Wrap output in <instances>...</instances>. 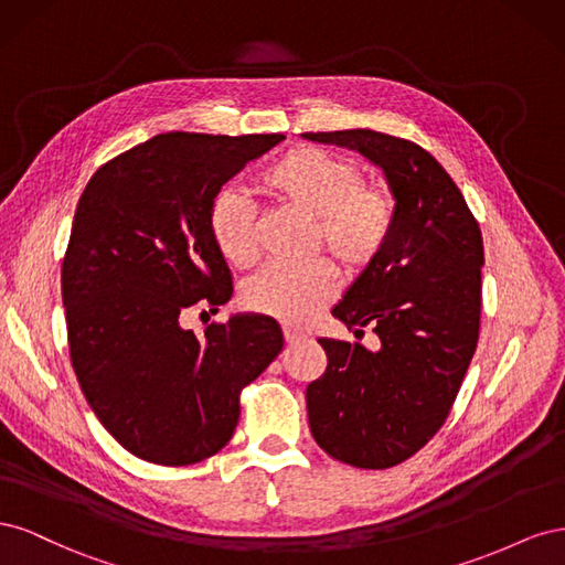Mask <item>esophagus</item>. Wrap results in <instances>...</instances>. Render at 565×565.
I'll list each match as a JSON object with an SVG mask.
<instances>
[{"label": "esophagus", "mask_w": 565, "mask_h": 565, "mask_svg": "<svg viewBox=\"0 0 565 565\" xmlns=\"http://www.w3.org/2000/svg\"><path fill=\"white\" fill-rule=\"evenodd\" d=\"M282 334H285L287 347H297L299 341H303V339H306V334H303V332H299V330H295V328H282Z\"/></svg>", "instance_id": "esophagus-1"}]
</instances>
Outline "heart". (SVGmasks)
I'll return each instance as SVG.
<instances>
[{
  "instance_id": "b5f03b06",
  "label": "heart",
  "mask_w": 565,
  "mask_h": 565,
  "mask_svg": "<svg viewBox=\"0 0 565 565\" xmlns=\"http://www.w3.org/2000/svg\"><path fill=\"white\" fill-rule=\"evenodd\" d=\"M256 185L280 207L316 221L313 245L324 247L349 276L365 273L386 249L396 226V198L388 185L363 181L353 158L316 146H297L273 160ZM212 243L224 259L247 268L259 256V233L249 202L233 191H221L207 212ZM337 292V268L316 259L299 268L270 266L243 289L252 313L285 324L311 322Z\"/></svg>"
}]
</instances>
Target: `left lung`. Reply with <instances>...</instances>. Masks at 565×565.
Masks as SVG:
<instances>
[{"label": "left lung", "mask_w": 565, "mask_h": 565, "mask_svg": "<svg viewBox=\"0 0 565 565\" xmlns=\"http://www.w3.org/2000/svg\"><path fill=\"white\" fill-rule=\"evenodd\" d=\"M303 139L358 150L384 169L396 198L391 241L332 316L380 351L318 339L328 370L306 388L311 434L330 457L388 469L413 457L448 419L481 328L483 237L465 195L422 146L372 129Z\"/></svg>", "instance_id": "8db88e82"}]
</instances>
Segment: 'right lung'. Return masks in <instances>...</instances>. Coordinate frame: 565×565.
Instances as JSON below:
<instances>
[{"instance_id": "right-lung-1", "label": "right lung", "mask_w": 565, "mask_h": 565, "mask_svg": "<svg viewBox=\"0 0 565 565\" xmlns=\"http://www.w3.org/2000/svg\"><path fill=\"white\" fill-rule=\"evenodd\" d=\"M282 139L158 134L100 167L77 202L61 270L73 370L98 422L152 465L224 448L241 391L282 351L273 318L231 316L202 337L181 324L233 295L207 228L212 200Z\"/></svg>"}]
</instances>
